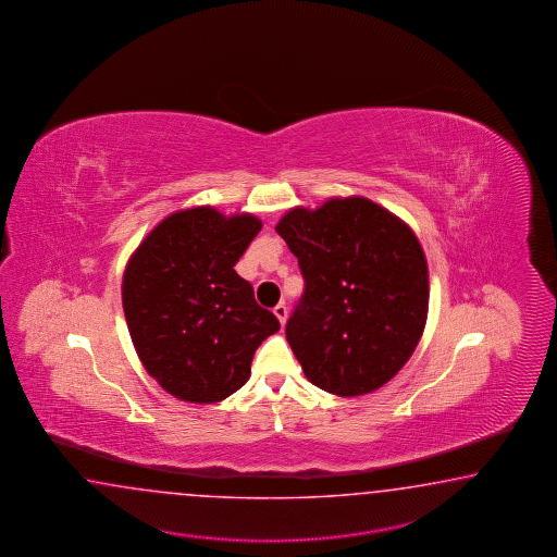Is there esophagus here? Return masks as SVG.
<instances>
[{
  "instance_id": "obj_1",
  "label": "esophagus",
  "mask_w": 557,
  "mask_h": 557,
  "mask_svg": "<svg viewBox=\"0 0 557 557\" xmlns=\"http://www.w3.org/2000/svg\"><path fill=\"white\" fill-rule=\"evenodd\" d=\"M273 313H275V318L280 320V323H282V325H285V320H287V308H285L284 304L275 306V308H273Z\"/></svg>"
}]
</instances>
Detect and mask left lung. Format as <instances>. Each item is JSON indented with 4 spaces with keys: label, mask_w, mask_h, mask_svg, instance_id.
I'll return each mask as SVG.
<instances>
[{
    "label": "left lung",
    "mask_w": 557,
    "mask_h": 557,
    "mask_svg": "<svg viewBox=\"0 0 557 557\" xmlns=\"http://www.w3.org/2000/svg\"><path fill=\"white\" fill-rule=\"evenodd\" d=\"M275 232L306 280L285 325L306 377L342 397L387 384L428 320V261L411 227L371 199L332 198L287 211Z\"/></svg>",
    "instance_id": "8db88e82"
}]
</instances>
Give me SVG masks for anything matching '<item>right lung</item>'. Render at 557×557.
<instances>
[{
  "label": "right lung",
  "instance_id": "add662e5",
  "mask_svg": "<svg viewBox=\"0 0 557 557\" xmlns=\"http://www.w3.org/2000/svg\"><path fill=\"white\" fill-rule=\"evenodd\" d=\"M251 213L175 211L127 261L125 322L149 375L172 396L215 404L246 384L251 359L280 330L234 265L260 234Z\"/></svg>",
  "mask_w": 557,
  "mask_h": 557
}]
</instances>
